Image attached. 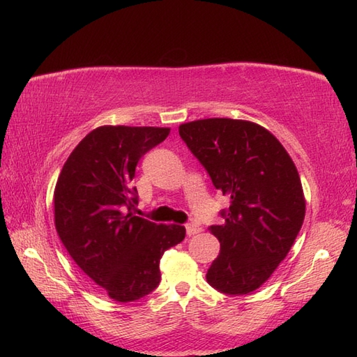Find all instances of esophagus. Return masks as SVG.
<instances>
[{
  "mask_svg": "<svg viewBox=\"0 0 357 357\" xmlns=\"http://www.w3.org/2000/svg\"><path fill=\"white\" fill-rule=\"evenodd\" d=\"M185 231H187L188 236H193V234H196V233H199V231H201V227H199V225H196V224H193V222H190V224H187V225H185Z\"/></svg>",
  "mask_w": 357,
  "mask_h": 357,
  "instance_id": "obj_1",
  "label": "esophagus"
}]
</instances>
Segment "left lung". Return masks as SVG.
Returning <instances> with one entry per match:
<instances>
[{"label":"left lung","mask_w":357,"mask_h":357,"mask_svg":"<svg viewBox=\"0 0 357 357\" xmlns=\"http://www.w3.org/2000/svg\"><path fill=\"white\" fill-rule=\"evenodd\" d=\"M179 135L230 198L221 225H211L221 250L207 282L239 296L259 288L285 259L305 218V198L290 155L267 128L250 121L208 118L181 124Z\"/></svg>","instance_id":"left-lung-1"}]
</instances>
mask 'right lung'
<instances>
[{
  "label": "right lung",
  "mask_w": 357,
  "mask_h": 357,
  "mask_svg": "<svg viewBox=\"0 0 357 357\" xmlns=\"http://www.w3.org/2000/svg\"><path fill=\"white\" fill-rule=\"evenodd\" d=\"M169 133L167 127H98L75 147L56 181L59 239L78 267L118 302L153 291L164 252L185 238L183 225H158L132 213L138 204L132 187L136 165Z\"/></svg>",
  "instance_id": "1"
}]
</instances>
